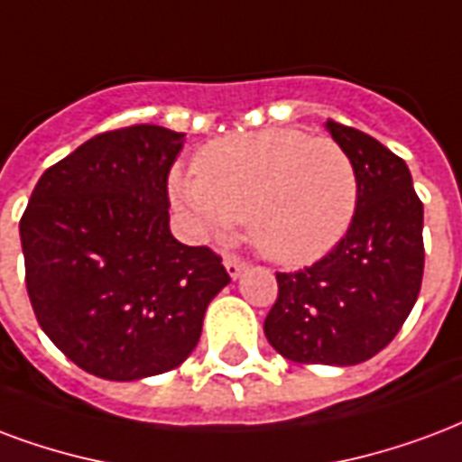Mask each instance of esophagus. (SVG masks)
Listing matches in <instances>:
<instances>
[{
	"instance_id": "1",
	"label": "esophagus",
	"mask_w": 462,
	"mask_h": 462,
	"mask_svg": "<svg viewBox=\"0 0 462 462\" xmlns=\"http://www.w3.org/2000/svg\"><path fill=\"white\" fill-rule=\"evenodd\" d=\"M222 264H225V269H227V276H230V279H237V276L242 274V269H245V264H242L240 259H235V257H225Z\"/></svg>"
}]
</instances>
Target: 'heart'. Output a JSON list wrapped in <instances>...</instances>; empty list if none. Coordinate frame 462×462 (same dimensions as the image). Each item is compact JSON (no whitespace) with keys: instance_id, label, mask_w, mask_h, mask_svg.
<instances>
[{"instance_id":"obj_1","label":"heart","mask_w":462,"mask_h":462,"mask_svg":"<svg viewBox=\"0 0 462 462\" xmlns=\"http://www.w3.org/2000/svg\"><path fill=\"white\" fill-rule=\"evenodd\" d=\"M196 176L173 173L171 198L200 240L245 217L249 240L279 264L316 262L350 227L357 171L343 146L299 129L222 136L198 152Z\"/></svg>"}]
</instances>
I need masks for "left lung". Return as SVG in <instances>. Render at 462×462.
I'll use <instances>...</instances> for the list:
<instances>
[{
  "label": "left lung",
  "instance_id": "1",
  "mask_svg": "<svg viewBox=\"0 0 462 462\" xmlns=\"http://www.w3.org/2000/svg\"><path fill=\"white\" fill-rule=\"evenodd\" d=\"M326 129L355 163L357 210L320 262L276 274L264 336L286 360L347 367L387 347L419 299L423 205L409 166L387 146L333 119Z\"/></svg>",
  "mask_w": 462,
  "mask_h": 462
}]
</instances>
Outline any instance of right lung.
I'll use <instances>...</instances> for the list:
<instances>
[{"mask_svg":"<svg viewBox=\"0 0 462 462\" xmlns=\"http://www.w3.org/2000/svg\"><path fill=\"white\" fill-rule=\"evenodd\" d=\"M183 136L156 125L92 136L41 176L19 222L36 320L95 377L179 367L230 283L213 249L171 235L166 180Z\"/></svg>","mask_w":462,"mask_h":462,"instance_id":"add662e5","label":"right lung"}]
</instances>
